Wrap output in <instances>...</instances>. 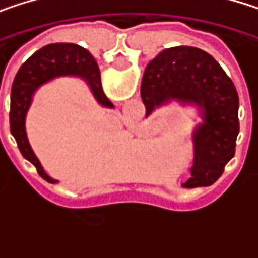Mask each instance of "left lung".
<instances>
[{"label": "left lung", "instance_id": "obj_1", "mask_svg": "<svg viewBox=\"0 0 258 258\" xmlns=\"http://www.w3.org/2000/svg\"><path fill=\"white\" fill-rule=\"evenodd\" d=\"M140 94L146 118L170 101L197 107L202 122L192 133L191 178L183 186H209L217 182L234 155L239 134V97L223 67L197 47L166 49L148 64Z\"/></svg>", "mask_w": 258, "mask_h": 258}]
</instances>
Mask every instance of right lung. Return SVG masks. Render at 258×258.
Listing matches in <instances>:
<instances>
[{
	"label": "right lung",
	"mask_w": 258,
	"mask_h": 258,
	"mask_svg": "<svg viewBox=\"0 0 258 258\" xmlns=\"http://www.w3.org/2000/svg\"><path fill=\"white\" fill-rule=\"evenodd\" d=\"M61 76H78L83 78L95 100L104 107H113L110 100L103 92L100 69L92 58V55L73 43H53L41 47L32 56H29L12 85L10 94V130L18 143L21 154L28 161H31L38 175L50 183H56L58 180L52 179L43 169L41 163L35 157L25 131L26 112L31 106L34 92L46 82Z\"/></svg>",
	"instance_id": "add662e5"
}]
</instances>
